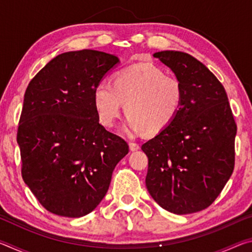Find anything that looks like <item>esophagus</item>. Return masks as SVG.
Returning a JSON list of instances; mask_svg holds the SVG:
<instances>
[{
    "instance_id": "34e87169",
    "label": "esophagus",
    "mask_w": 252,
    "mask_h": 252,
    "mask_svg": "<svg viewBox=\"0 0 252 252\" xmlns=\"http://www.w3.org/2000/svg\"><path fill=\"white\" fill-rule=\"evenodd\" d=\"M129 147H130V150L131 151H136V150H139V149H140V144L134 142V141H130L129 142Z\"/></svg>"
}]
</instances>
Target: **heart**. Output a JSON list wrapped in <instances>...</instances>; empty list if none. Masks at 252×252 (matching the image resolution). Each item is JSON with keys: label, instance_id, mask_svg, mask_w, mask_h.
I'll return each instance as SVG.
<instances>
[{"label": "heart", "instance_id": "1", "mask_svg": "<svg viewBox=\"0 0 252 252\" xmlns=\"http://www.w3.org/2000/svg\"><path fill=\"white\" fill-rule=\"evenodd\" d=\"M183 101L180 79L150 62L119 71L112 83L101 81L93 92L97 118L106 127L114 126L126 104L127 133L156 134L167 129L180 113Z\"/></svg>", "mask_w": 252, "mask_h": 252}]
</instances>
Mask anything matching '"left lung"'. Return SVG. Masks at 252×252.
<instances>
[{"instance_id":"left-lung-1","label":"left lung","mask_w":252,"mask_h":252,"mask_svg":"<svg viewBox=\"0 0 252 252\" xmlns=\"http://www.w3.org/2000/svg\"><path fill=\"white\" fill-rule=\"evenodd\" d=\"M153 57L180 79L185 101L176 120L142 146L149 160L147 189L176 215L201 211L233 172L236 121L223 85L206 65L179 51Z\"/></svg>"}]
</instances>
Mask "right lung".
Instances as JSON below:
<instances>
[{
	"instance_id": "obj_1",
	"label": "right lung",
	"mask_w": 252,
	"mask_h": 252,
	"mask_svg": "<svg viewBox=\"0 0 252 252\" xmlns=\"http://www.w3.org/2000/svg\"><path fill=\"white\" fill-rule=\"evenodd\" d=\"M116 55L81 50L55 57L30 81L18 140L21 173L54 215L80 218L94 210L118 162L129 152L120 136L99 123L93 92Z\"/></svg>"
}]
</instances>
